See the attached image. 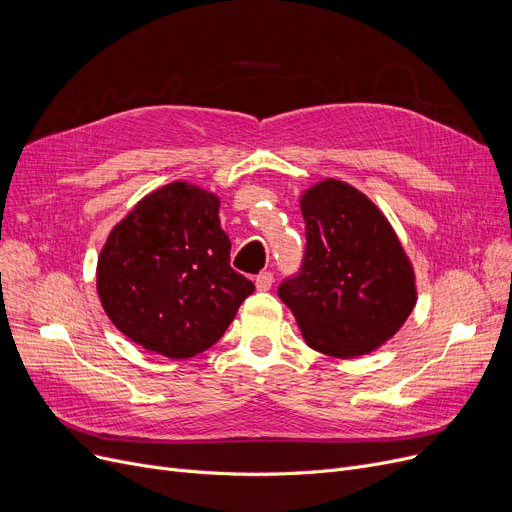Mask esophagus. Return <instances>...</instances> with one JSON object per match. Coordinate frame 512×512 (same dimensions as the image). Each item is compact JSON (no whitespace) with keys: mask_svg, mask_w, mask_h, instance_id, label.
Instances as JSON below:
<instances>
[{"mask_svg":"<svg viewBox=\"0 0 512 512\" xmlns=\"http://www.w3.org/2000/svg\"><path fill=\"white\" fill-rule=\"evenodd\" d=\"M273 273H269V271H264V273H260L256 279H254V283H256V289L258 291H269L271 289V285H273Z\"/></svg>","mask_w":512,"mask_h":512,"instance_id":"obj_1","label":"esophagus"}]
</instances>
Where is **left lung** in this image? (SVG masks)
I'll return each instance as SVG.
<instances>
[{
	"label": "left lung",
	"instance_id": "left-lung-1",
	"mask_svg": "<svg viewBox=\"0 0 512 512\" xmlns=\"http://www.w3.org/2000/svg\"><path fill=\"white\" fill-rule=\"evenodd\" d=\"M302 273L279 287L304 342L333 358L377 352L417 304L412 262L387 216L354 185L323 179L300 196Z\"/></svg>",
	"mask_w": 512,
	"mask_h": 512
}]
</instances>
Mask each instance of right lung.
<instances>
[{
  "mask_svg": "<svg viewBox=\"0 0 512 512\" xmlns=\"http://www.w3.org/2000/svg\"><path fill=\"white\" fill-rule=\"evenodd\" d=\"M221 198L173 181L141 198L97 256L95 285L112 325L170 360L191 358L223 337L254 283L229 264Z\"/></svg>",
  "mask_w": 512,
  "mask_h": 512,
  "instance_id": "1",
  "label": "right lung"
}]
</instances>
